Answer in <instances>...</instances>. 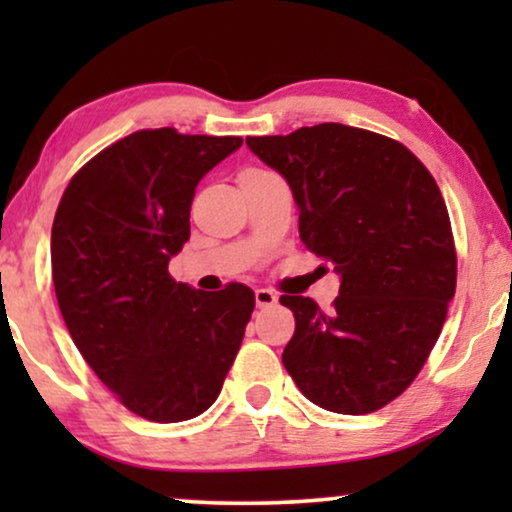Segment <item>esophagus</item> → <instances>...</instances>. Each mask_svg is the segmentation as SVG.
<instances>
[{"mask_svg": "<svg viewBox=\"0 0 512 512\" xmlns=\"http://www.w3.org/2000/svg\"><path fill=\"white\" fill-rule=\"evenodd\" d=\"M255 302H257V309H269V306H274L278 302V295L267 288H260L255 290Z\"/></svg>", "mask_w": 512, "mask_h": 512, "instance_id": "esophagus-1", "label": "esophagus"}]
</instances>
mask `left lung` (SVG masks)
Returning <instances> with one entry per match:
<instances>
[{"label":"left lung","instance_id":"1","mask_svg":"<svg viewBox=\"0 0 512 512\" xmlns=\"http://www.w3.org/2000/svg\"><path fill=\"white\" fill-rule=\"evenodd\" d=\"M285 177L299 238L342 278L330 313L283 295L295 335L283 365L323 410L370 414L412 384L456 290V250L433 175L410 149L344 124L245 138Z\"/></svg>","mask_w":512,"mask_h":512}]
</instances>
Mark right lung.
Listing matches in <instances>:
<instances>
[{
  "instance_id": "add662e5",
  "label": "right lung",
  "mask_w": 512,
  "mask_h": 512,
  "mask_svg": "<svg viewBox=\"0 0 512 512\" xmlns=\"http://www.w3.org/2000/svg\"><path fill=\"white\" fill-rule=\"evenodd\" d=\"M243 138L138 131L93 156L67 185L51 267L72 342L128 410L156 424L215 403L241 349L255 292H203L168 274L189 241L201 177Z\"/></svg>"
}]
</instances>
